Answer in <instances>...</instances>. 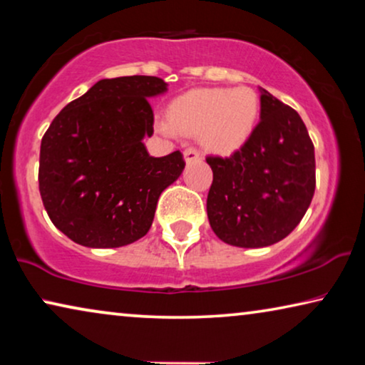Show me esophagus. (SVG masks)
I'll return each instance as SVG.
<instances>
[{
	"instance_id": "obj_1",
	"label": "esophagus",
	"mask_w": 365,
	"mask_h": 365,
	"mask_svg": "<svg viewBox=\"0 0 365 365\" xmlns=\"http://www.w3.org/2000/svg\"><path fill=\"white\" fill-rule=\"evenodd\" d=\"M184 159H186V163L199 161V159H201V154H199L196 148H187L184 149Z\"/></svg>"
}]
</instances>
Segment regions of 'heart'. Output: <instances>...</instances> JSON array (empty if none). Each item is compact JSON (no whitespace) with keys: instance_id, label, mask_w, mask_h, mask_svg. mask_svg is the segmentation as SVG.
Returning a JSON list of instances; mask_svg holds the SVG:
<instances>
[{"instance_id":"1","label":"heart","mask_w":365,"mask_h":365,"mask_svg":"<svg viewBox=\"0 0 365 365\" xmlns=\"http://www.w3.org/2000/svg\"><path fill=\"white\" fill-rule=\"evenodd\" d=\"M259 96L254 89H192L174 99L169 119H159V131L168 136L178 133L201 138L214 153H231L251 136L259 118Z\"/></svg>"}]
</instances>
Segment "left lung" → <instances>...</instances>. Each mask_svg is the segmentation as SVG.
<instances>
[{
	"mask_svg": "<svg viewBox=\"0 0 365 365\" xmlns=\"http://www.w3.org/2000/svg\"><path fill=\"white\" fill-rule=\"evenodd\" d=\"M261 91V121L229 158L209 156L212 231L236 247H266L289 236L316 189V158L297 111Z\"/></svg>",
	"mask_w": 365,
	"mask_h": 365,
	"instance_id": "obj_1",
	"label": "left lung"
}]
</instances>
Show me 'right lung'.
<instances>
[{"mask_svg":"<svg viewBox=\"0 0 365 365\" xmlns=\"http://www.w3.org/2000/svg\"><path fill=\"white\" fill-rule=\"evenodd\" d=\"M168 91L156 76L101 79L61 109L39 151V192L49 219L76 244L128 246L151 227L158 199L181 176L182 154L149 156V98Z\"/></svg>","mask_w":365,"mask_h":365,"instance_id":"obj_1","label":"right lung"}]
</instances>
